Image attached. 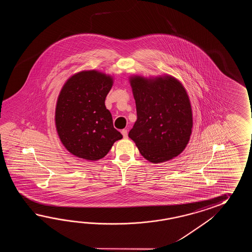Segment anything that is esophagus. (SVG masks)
<instances>
[{"label": "esophagus", "instance_id": "esophagus-1", "mask_svg": "<svg viewBox=\"0 0 252 252\" xmlns=\"http://www.w3.org/2000/svg\"><path fill=\"white\" fill-rule=\"evenodd\" d=\"M122 134H123L124 139L128 138V131H127V129H123L122 130Z\"/></svg>", "mask_w": 252, "mask_h": 252}]
</instances>
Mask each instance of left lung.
I'll use <instances>...</instances> for the list:
<instances>
[{
    "instance_id": "8db88e82",
    "label": "left lung",
    "mask_w": 252,
    "mask_h": 252,
    "mask_svg": "<svg viewBox=\"0 0 252 252\" xmlns=\"http://www.w3.org/2000/svg\"><path fill=\"white\" fill-rule=\"evenodd\" d=\"M137 121L128 137L152 163L170 160L188 145L192 133V109L188 94L170 75L147 79L130 77Z\"/></svg>"
}]
</instances>
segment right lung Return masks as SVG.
I'll list each match as a JSON object with an SVG mask.
<instances>
[{"label": "right lung", "instance_id": "1", "mask_svg": "<svg viewBox=\"0 0 252 252\" xmlns=\"http://www.w3.org/2000/svg\"><path fill=\"white\" fill-rule=\"evenodd\" d=\"M112 86L110 75L91 70L71 76L60 92L56 127L61 142L75 157L101 159L123 139L104 103Z\"/></svg>", "mask_w": 252, "mask_h": 252}]
</instances>
